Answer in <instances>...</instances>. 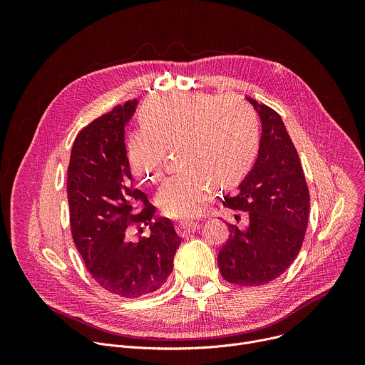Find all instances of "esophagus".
<instances>
[{
	"label": "esophagus",
	"instance_id": "obj_1",
	"mask_svg": "<svg viewBox=\"0 0 365 365\" xmlns=\"http://www.w3.org/2000/svg\"><path fill=\"white\" fill-rule=\"evenodd\" d=\"M199 228V225L197 224H193V222H183V224H179L178 227H176V231H178V234L180 235V237H187V235H190L192 232H195L196 230Z\"/></svg>",
	"mask_w": 365,
	"mask_h": 365
}]
</instances>
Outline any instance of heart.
<instances>
[{"mask_svg": "<svg viewBox=\"0 0 365 365\" xmlns=\"http://www.w3.org/2000/svg\"><path fill=\"white\" fill-rule=\"evenodd\" d=\"M143 121L128 141L130 169L138 183L158 182L168 151L178 150L183 170L155 193V203L173 220L199 217L214 185L221 189L238 185L257 158L255 115L235 96H166L150 103Z\"/></svg>", "mask_w": 365, "mask_h": 365, "instance_id": "obj_1", "label": "heart"}]
</instances>
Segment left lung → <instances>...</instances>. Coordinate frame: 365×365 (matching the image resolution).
Here are the masks:
<instances>
[{"label": "left lung", "instance_id": "1", "mask_svg": "<svg viewBox=\"0 0 365 365\" xmlns=\"http://www.w3.org/2000/svg\"><path fill=\"white\" fill-rule=\"evenodd\" d=\"M247 101L262 121L258 155L224 206L248 212V227H228L230 238L218 254V266L230 283L259 286L283 274L297 257L310 197L299 154L280 115L252 98Z\"/></svg>", "mask_w": 365, "mask_h": 365}]
</instances>
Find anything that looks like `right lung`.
<instances>
[{"label":"right lung","instance_id":"right-lung-1","mask_svg":"<svg viewBox=\"0 0 365 365\" xmlns=\"http://www.w3.org/2000/svg\"><path fill=\"white\" fill-rule=\"evenodd\" d=\"M137 106L138 99L127 101L86 125L75 138L68 169L75 245L96 283L121 297L159 290L173 272L182 241L170 220L151 222L147 196L131 186L124 130ZM140 201L143 211L134 213ZM134 226H148L150 237L131 242Z\"/></svg>","mask_w":365,"mask_h":365}]
</instances>
